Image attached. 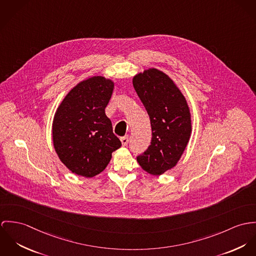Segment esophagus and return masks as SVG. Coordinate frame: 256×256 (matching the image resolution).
I'll return each mask as SVG.
<instances>
[{
  "mask_svg": "<svg viewBox=\"0 0 256 256\" xmlns=\"http://www.w3.org/2000/svg\"><path fill=\"white\" fill-rule=\"evenodd\" d=\"M120 142L122 146H126V144L128 143V136H124V138H120Z\"/></svg>",
  "mask_w": 256,
  "mask_h": 256,
  "instance_id": "obj_1",
  "label": "esophagus"
}]
</instances>
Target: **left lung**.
<instances>
[{
    "mask_svg": "<svg viewBox=\"0 0 256 256\" xmlns=\"http://www.w3.org/2000/svg\"><path fill=\"white\" fill-rule=\"evenodd\" d=\"M138 97L149 116L152 140L136 159L143 170L161 176L176 166L192 132L188 101L165 72L150 68L132 78Z\"/></svg>",
    "mask_w": 256,
    "mask_h": 256,
    "instance_id": "8db88e82",
    "label": "left lung"
}]
</instances>
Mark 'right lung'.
<instances>
[{
    "label": "right lung",
    "mask_w": 256,
    "mask_h": 256,
    "mask_svg": "<svg viewBox=\"0 0 256 256\" xmlns=\"http://www.w3.org/2000/svg\"><path fill=\"white\" fill-rule=\"evenodd\" d=\"M114 87L112 80L93 76L74 86L58 106L53 145L60 162L78 176L99 174L122 146L105 114Z\"/></svg>",
    "instance_id": "obj_1"
}]
</instances>
